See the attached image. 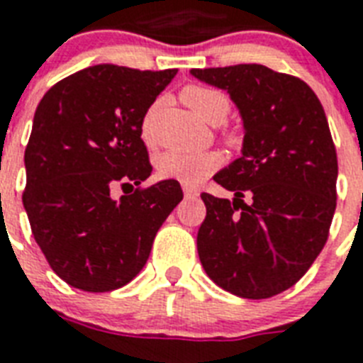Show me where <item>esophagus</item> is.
Listing matches in <instances>:
<instances>
[{
	"label": "esophagus",
	"instance_id": "obj_1",
	"mask_svg": "<svg viewBox=\"0 0 363 363\" xmlns=\"http://www.w3.org/2000/svg\"><path fill=\"white\" fill-rule=\"evenodd\" d=\"M182 192H184V198L186 199H196L199 196V192L192 186H182Z\"/></svg>",
	"mask_w": 363,
	"mask_h": 363
}]
</instances>
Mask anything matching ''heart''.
I'll return each instance as SVG.
<instances>
[{"instance_id":"b5f03b06","label":"heart","mask_w":363,"mask_h":363,"mask_svg":"<svg viewBox=\"0 0 363 363\" xmlns=\"http://www.w3.org/2000/svg\"><path fill=\"white\" fill-rule=\"evenodd\" d=\"M181 99L190 109L209 124H218L230 113V99L224 92L203 84H188L181 90ZM156 107H150L143 118V139L152 143V122ZM230 141L235 139L233 133L228 135ZM222 158L218 152H186V150H169L164 152L156 162L158 173L164 179H173L186 186H196L220 167Z\"/></svg>"}]
</instances>
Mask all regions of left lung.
I'll return each mask as SVG.
<instances>
[{"label":"left lung","instance_id":"1","mask_svg":"<svg viewBox=\"0 0 363 363\" xmlns=\"http://www.w3.org/2000/svg\"><path fill=\"white\" fill-rule=\"evenodd\" d=\"M190 73L226 90L245 128L241 158L213 177L233 201L201 194L199 259L226 292L271 298L294 286L328 241L337 154L326 113L309 84L265 65Z\"/></svg>","mask_w":363,"mask_h":363}]
</instances>
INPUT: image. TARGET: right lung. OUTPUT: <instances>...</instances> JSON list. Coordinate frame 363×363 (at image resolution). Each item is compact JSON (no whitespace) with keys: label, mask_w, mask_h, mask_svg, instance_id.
<instances>
[{"label":"right lung","mask_w":363,"mask_h":363,"mask_svg":"<svg viewBox=\"0 0 363 363\" xmlns=\"http://www.w3.org/2000/svg\"><path fill=\"white\" fill-rule=\"evenodd\" d=\"M175 75L92 65L56 82L37 105L22 203L45 258L71 286L111 292L128 284L182 199L173 179L110 198L116 182L133 189L152 173L143 118Z\"/></svg>","instance_id":"add662e5"}]
</instances>
